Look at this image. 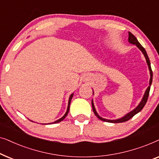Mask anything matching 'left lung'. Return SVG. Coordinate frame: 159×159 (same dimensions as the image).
<instances>
[{
  "mask_svg": "<svg viewBox=\"0 0 159 159\" xmlns=\"http://www.w3.org/2000/svg\"><path fill=\"white\" fill-rule=\"evenodd\" d=\"M128 40H129V42L130 43H132V44L137 45V47H138V48L140 49V51L143 52V53L144 54V56H145V59H146L148 66V69H149V70H150V75H151V79H150V82H149L150 85L148 86V88H147L146 91H145L144 96H143L142 101H141L140 104H139V105L137 106V107L134 108L133 111H132L131 112H129V114H127V115H125V116H124V117H122V118L119 119H116V120H108V119H103V118H102V117L100 116L99 115L97 114L96 111H95L94 104H93V102L92 101V107H93V112H94L95 115L99 119H101V120L103 121H106V122L121 123V122H125V121H127L128 120H129V119H131V118H132V117H133L134 115L138 114V112H140V111L143 109V107H144L145 105V103H146V102L148 101V95H149V93H150V89H151V84H152V80H153V71H152V69H151V62H150L149 58H148V55H147V53H146V51H145V50L144 48H143L142 45H140V43L138 42V40H137V38H135V37H134V35H133V34H132L130 32H129V38H128Z\"/></svg>",
  "mask_w": 159,
  "mask_h": 159,
  "instance_id": "8db88e82",
  "label": "left lung"
}]
</instances>
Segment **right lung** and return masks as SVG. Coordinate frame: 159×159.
<instances>
[{"label":"right lung","instance_id":"1","mask_svg":"<svg viewBox=\"0 0 159 159\" xmlns=\"http://www.w3.org/2000/svg\"><path fill=\"white\" fill-rule=\"evenodd\" d=\"M73 95H74V93H72V94H71V95H70V97H69V103H68V107H67V110H66V114H65L64 115V116H62L61 118L58 119V120L56 121H54L53 124L60 122V121H61L63 120V119H65V117H66V116H67V114H68V113H69V107H70V103H71V98H72V97H73ZM51 124H52V123H51Z\"/></svg>","mask_w":159,"mask_h":159}]
</instances>
